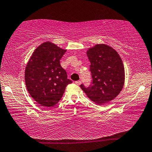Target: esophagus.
<instances>
[{
    "label": "esophagus",
    "instance_id": "1",
    "mask_svg": "<svg viewBox=\"0 0 152 152\" xmlns=\"http://www.w3.org/2000/svg\"><path fill=\"white\" fill-rule=\"evenodd\" d=\"M81 81H80V80H78V81H76L75 82V84H77V85H80V84H81Z\"/></svg>",
    "mask_w": 152,
    "mask_h": 152
}]
</instances>
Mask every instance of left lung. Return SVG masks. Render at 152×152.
Listing matches in <instances>:
<instances>
[{
	"mask_svg": "<svg viewBox=\"0 0 152 152\" xmlns=\"http://www.w3.org/2000/svg\"><path fill=\"white\" fill-rule=\"evenodd\" d=\"M91 62L92 82L82 89L92 101L97 104L111 101L123 88L125 69L121 58L117 51L106 44H96L87 50Z\"/></svg>",
	"mask_w": 152,
	"mask_h": 152,
	"instance_id": "left-lung-1",
	"label": "left lung"
}]
</instances>
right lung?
I'll return each mask as SVG.
<instances>
[{"mask_svg":"<svg viewBox=\"0 0 152 152\" xmlns=\"http://www.w3.org/2000/svg\"><path fill=\"white\" fill-rule=\"evenodd\" d=\"M66 51L47 42L35 49L25 68V80L28 92L38 104L53 107L62 97L72 80L60 60Z\"/></svg>","mask_w":152,"mask_h":152,"instance_id":"obj_1","label":"right lung"}]
</instances>
